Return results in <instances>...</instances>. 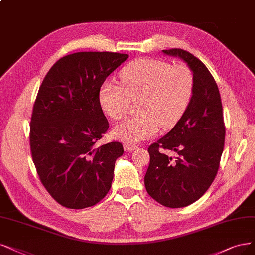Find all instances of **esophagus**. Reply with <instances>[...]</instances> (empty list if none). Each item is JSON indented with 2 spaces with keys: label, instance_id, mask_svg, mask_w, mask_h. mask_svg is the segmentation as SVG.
<instances>
[{
  "label": "esophagus",
  "instance_id": "1",
  "mask_svg": "<svg viewBox=\"0 0 255 255\" xmlns=\"http://www.w3.org/2000/svg\"><path fill=\"white\" fill-rule=\"evenodd\" d=\"M124 149H125V151H134V150L138 149V146L130 145V144H125V145H124Z\"/></svg>",
  "mask_w": 255,
  "mask_h": 255
}]
</instances>
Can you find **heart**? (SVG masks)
Wrapping results in <instances>:
<instances>
[{"label": "heart", "mask_w": 255, "mask_h": 255, "mask_svg": "<svg viewBox=\"0 0 255 255\" xmlns=\"http://www.w3.org/2000/svg\"><path fill=\"white\" fill-rule=\"evenodd\" d=\"M121 84L105 82L100 89L101 107L113 120L124 118L136 102L139 115L113 128V135L126 143H139L156 134L159 126L170 128L181 119L191 101L194 80L183 64L139 59L122 70Z\"/></svg>", "instance_id": "obj_1"}]
</instances>
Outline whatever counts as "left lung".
Returning a JSON list of instances; mask_svg holds the SVG:
<instances>
[{"label":"left lung","instance_id":"obj_1","mask_svg":"<svg viewBox=\"0 0 255 255\" xmlns=\"http://www.w3.org/2000/svg\"><path fill=\"white\" fill-rule=\"evenodd\" d=\"M183 60L193 74L191 101L169 132L148 148L145 175L148 194L169 208H181L208 190L218 173L224 150L225 125L220 91L212 74L193 54L183 49L163 50ZM177 153L168 157L161 149Z\"/></svg>","mask_w":255,"mask_h":255}]
</instances>
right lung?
I'll return each instance as SVG.
<instances>
[{
	"instance_id": "obj_1",
	"label": "right lung",
	"mask_w": 255,
	"mask_h": 255,
	"mask_svg": "<svg viewBox=\"0 0 255 255\" xmlns=\"http://www.w3.org/2000/svg\"><path fill=\"white\" fill-rule=\"evenodd\" d=\"M117 52L84 51L56 62L37 92L30 122V149L46 190L66 208L83 209L111 187L119 142L96 147L109 124L99 93L110 73L128 59Z\"/></svg>"
}]
</instances>
